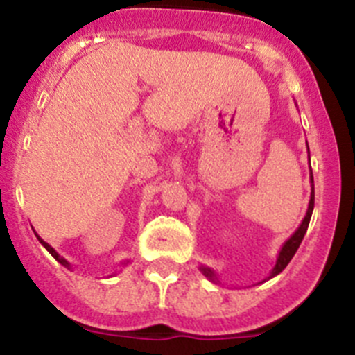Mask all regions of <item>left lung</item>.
<instances>
[{
	"label": "left lung",
	"mask_w": 355,
	"mask_h": 355,
	"mask_svg": "<svg viewBox=\"0 0 355 355\" xmlns=\"http://www.w3.org/2000/svg\"><path fill=\"white\" fill-rule=\"evenodd\" d=\"M308 147V144H306ZM308 161H310V150H308ZM310 184H312V194H310V203H308V210H306V215H304L303 223L300 224V227H297L296 231L293 233V236L289 238V240L286 241V243L282 245V248H280V252H278V257H277V263H275L273 270H271L270 277H268V280L273 277H277L278 273H282L284 270H286L287 264L291 263V259L294 257V254H296V250L300 248L301 241H303L304 238V233H306L308 230V224H310V218H312V211H313V201H315V193H313V175H312V168H310ZM200 271L205 275V277L210 280V282L214 284H218V277L217 273H215L211 268L208 266H200Z\"/></svg>",
	"instance_id": "obj_1"
}]
</instances>
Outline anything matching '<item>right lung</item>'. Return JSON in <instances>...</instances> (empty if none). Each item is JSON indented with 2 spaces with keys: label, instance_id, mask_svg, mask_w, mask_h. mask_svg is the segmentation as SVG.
Returning <instances> with one entry per match:
<instances>
[{
  "label": "right lung",
  "instance_id": "right-lung-1",
  "mask_svg": "<svg viewBox=\"0 0 355 355\" xmlns=\"http://www.w3.org/2000/svg\"><path fill=\"white\" fill-rule=\"evenodd\" d=\"M35 234H36V233H35ZM36 238H38V241H40V243H42V245H43V247L47 248L49 252H51V254H52V257H54V259H55V261H58V263H61V264H62V266H64V268H68V270H71V264H69V263H68V261H66V259H64V257H61V256H59V254H58V252H55L54 248H52V247H51V245H49V243H47V241H43V240H42V238H40V236H38V234H36ZM128 263H129V261H124V263H122V266H125V264H128Z\"/></svg>",
  "mask_w": 355,
  "mask_h": 355
}]
</instances>
